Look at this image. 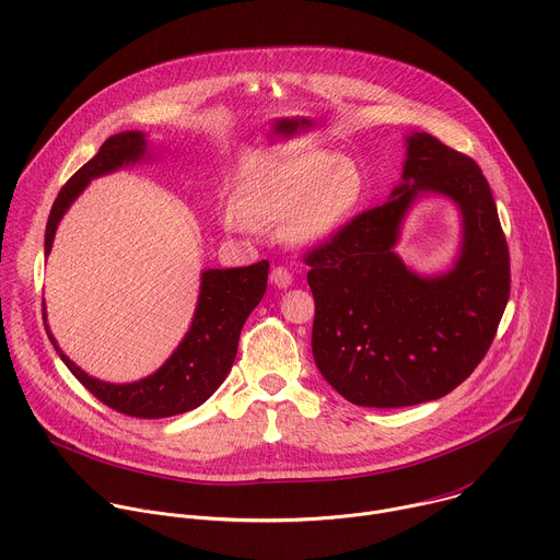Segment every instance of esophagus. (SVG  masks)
I'll return each mask as SVG.
<instances>
[{"label": "esophagus", "mask_w": 560, "mask_h": 560, "mask_svg": "<svg viewBox=\"0 0 560 560\" xmlns=\"http://www.w3.org/2000/svg\"><path fill=\"white\" fill-rule=\"evenodd\" d=\"M272 281H275V285L277 288H290L292 285V281H294V277H292V272L288 270V268H283V266H277V268H272Z\"/></svg>", "instance_id": "1"}]
</instances>
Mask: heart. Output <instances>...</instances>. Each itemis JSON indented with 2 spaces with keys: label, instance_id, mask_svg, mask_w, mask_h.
Here are the masks:
<instances>
[{
  "label": "heart",
  "instance_id": "obj_1",
  "mask_svg": "<svg viewBox=\"0 0 560 560\" xmlns=\"http://www.w3.org/2000/svg\"><path fill=\"white\" fill-rule=\"evenodd\" d=\"M365 186L363 171L350 159L330 152L307 154L250 179L223 221L230 228H242L246 221L268 225L288 221L294 242L316 244L354 214Z\"/></svg>",
  "mask_w": 560,
  "mask_h": 560
}]
</instances>
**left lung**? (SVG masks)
Returning <instances> with one entry per match:
<instances>
[{"instance_id": "left-lung-1", "label": "left lung", "mask_w": 560, "mask_h": 560, "mask_svg": "<svg viewBox=\"0 0 560 560\" xmlns=\"http://www.w3.org/2000/svg\"><path fill=\"white\" fill-rule=\"evenodd\" d=\"M404 182L389 201L305 253L314 296L312 357L354 406L406 408L460 385L488 354L510 299V250L488 179L471 156L428 132L406 137ZM428 191L462 210L464 244L443 276L421 278L393 253Z\"/></svg>"}]
</instances>
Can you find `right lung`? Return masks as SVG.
<instances>
[{
    "label": "right lung",
    "instance_id": "add662e5",
    "mask_svg": "<svg viewBox=\"0 0 560 560\" xmlns=\"http://www.w3.org/2000/svg\"><path fill=\"white\" fill-rule=\"evenodd\" d=\"M145 150V137L137 130L119 132L104 141L91 162L79 168L59 190L46 223V255L52 248L57 223L70 203L84 192L89 182L141 162L148 154ZM268 270V261H259L246 268L203 270L197 310L184 341L154 374L126 385L89 376L57 348V341L46 326V318L44 326L66 368L104 406L135 419H166L199 408L223 383L234 363L238 335H242L246 318L264 299Z\"/></svg>",
    "mask_w": 560,
    "mask_h": 560
}]
</instances>
